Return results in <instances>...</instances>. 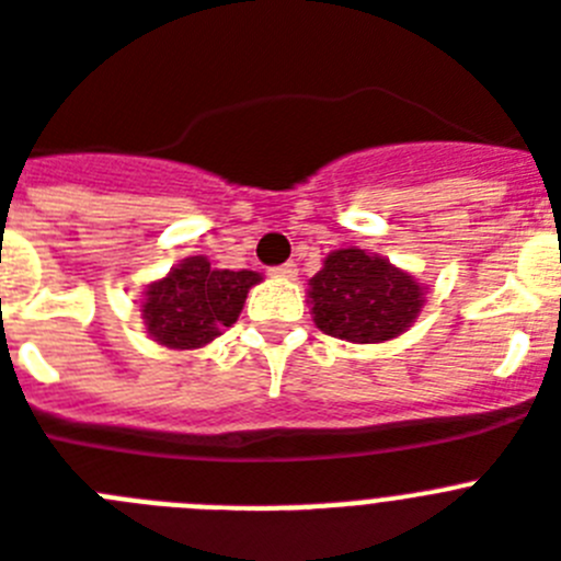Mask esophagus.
Returning <instances> with one entry per match:
<instances>
[{"label": "esophagus", "mask_w": 561, "mask_h": 561, "mask_svg": "<svg viewBox=\"0 0 561 561\" xmlns=\"http://www.w3.org/2000/svg\"><path fill=\"white\" fill-rule=\"evenodd\" d=\"M296 271H299V267H296L294 262H282V265L271 267V276H282V279H294Z\"/></svg>", "instance_id": "34e87169"}]
</instances>
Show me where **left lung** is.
I'll return each instance as SVG.
<instances>
[{
  "instance_id": "left-lung-1",
  "label": "left lung",
  "mask_w": 561,
  "mask_h": 561,
  "mask_svg": "<svg viewBox=\"0 0 561 561\" xmlns=\"http://www.w3.org/2000/svg\"><path fill=\"white\" fill-rule=\"evenodd\" d=\"M422 288L388 259L345 248L324 259L310 279L313 322L347 342H385L411 328L422 308Z\"/></svg>"
}]
</instances>
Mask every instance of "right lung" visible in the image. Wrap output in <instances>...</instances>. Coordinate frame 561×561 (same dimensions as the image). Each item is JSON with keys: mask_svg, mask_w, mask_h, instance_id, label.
<instances>
[{"mask_svg": "<svg viewBox=\"0 0 561 561\" xmlns=\"http://www.w3.org/2000/svg\"><path fill=\"white\" fill-rule=\"evenodd\" d=\"M256 282L259 273L253 271H214L205 256L185 259L145 294L148 333L159 345L179 351L208 345L222 328L237 322L244 296Z\"/></svg>", "mask_w": 561, "mask_h": 561, "instance_id": "obj_1", "label": "right lung"}]
</instances>
